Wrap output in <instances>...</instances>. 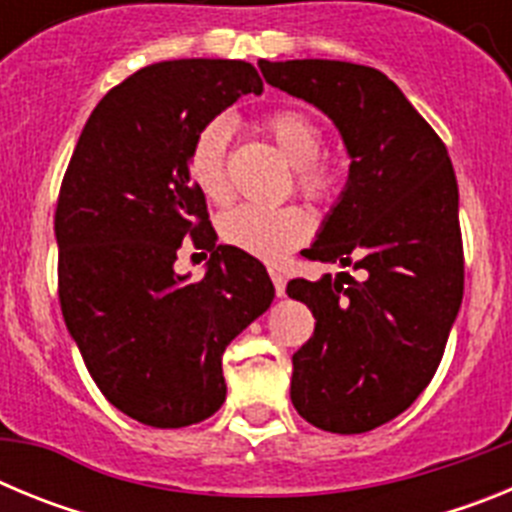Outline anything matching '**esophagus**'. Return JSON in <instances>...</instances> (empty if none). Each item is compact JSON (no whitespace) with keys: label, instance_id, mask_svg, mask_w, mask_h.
Listing matches in <instances>:
<instances>
[{"label":"esophagus","instance_id":"esophagus-1","mask_svg":"<svg viewBox=\"0 0 512 512\" xmlns=\"http://www.w3.org/2000/svg\"><path fill=\"white\" fill-rule=\"evenodd\" d=\"M269 277L271 282H274V292H277V297H284V292H287V279H284L282 271H279L277 266H269Z\"/></svg>","mask_w":512,"mask_h":512}]
</instances>
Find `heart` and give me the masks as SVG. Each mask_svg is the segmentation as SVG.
<instances>
[{
	"label": "heart",
	"mask_w": 512,
	"mask_h": 512,
	"mask_svg": "<svg viewBox=\"0 0 512 512\" xmlns=\"http://www.w3.org/2000/svg\"><path fill=\"white\" fill-rule=\"evenodd\" d=\"M264 128L289 164L295 166L297 192L310 202L330 200V194L336 192L338 169L320 158L323 133L315 120L305 112L279 110L266 117ZM228 140L230 122L215 117L202 125L189 146V176L197 192L212 205H225L230 200ZM310 228V215L297 205H241L220 217L223 243L264 261L284 259L292 248L307 241Z\"/></svg>",
	"instance_id": "1"
}]
</instances>
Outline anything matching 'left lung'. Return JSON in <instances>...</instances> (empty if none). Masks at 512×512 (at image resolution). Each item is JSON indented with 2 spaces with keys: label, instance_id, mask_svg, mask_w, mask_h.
Masks as SVG:
<instances>
[{
  "label": "left lung",
  "instance_id": "8db88e82",
  "mask_svg": "<svg viewBox=\"0 0 512 512\" xmlns=\"http://www.w3.org/2000/svg\"><path fill=\"white\" fill-rule=\"evenodd\" d=\"M266 84L315 104L351 156L341 200L302 256L359 271L292 279L315 315L292 356V405L330 433L408 410L436 374L464 295L459 187L436 130L382 71L346 61H259Z\"/></svg>",
  "mask_w": 512,
  "mask_h": 512
}]
</instances>
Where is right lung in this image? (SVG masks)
I'll return each instance as SVG.
<instances>
[{
  "label": "right lung",
  "mask_w": 512,
  "mask_h": 512,
  "mask_svg": "<svg viewBox=\"0 0 512 512\" xmlns=\"http://www.w3.org/2000/svg\"><path fill=\"white\" fill-rule=\"evenodd\" d=\"M261 89L246 61L146 66L94 107L63 174V320L102 395L138 423L184 428L220 410L225 346L274 300L264 264L215 243L187 164L202 125ZM187 240L211 251L197 283L173 271Z\"/></svg>",
  "instance_id": "obj_1"
}]
</instances>
